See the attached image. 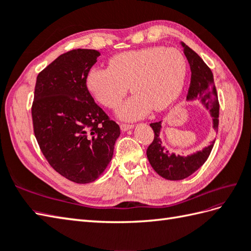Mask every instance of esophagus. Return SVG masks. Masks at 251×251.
Masks as SVG:
<instances>
[{
    "instance_id": "1",
    "label": "esophagus",
    "mask_w": 251,
    "mask_h": 251,
    "mask_svg": "<svg viewBox=\"0 0 251 251\" xmlns=\"http://www.w3.org/2000/svg\"><path fill=\"white\" fill-rule=\"evenodd\" d=\"M132 125H129V124H121V129H122V131H127V130H129V129H131L132 128Z\"/></svg>"
}]
</instances>
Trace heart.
Instances as JSON below:
<instances>
[{
	"instance_id": "obj_1",
	"label": "heart",
	"mask_w": 251,
	"mask_h": 251,
	"mask_svg": "<svg viewBox=\"0 0 251 251\" xmlns=\"http://www.w3.org/2000/svg\"><path fill=\"white\" fill-rule=\"evenodd\" d=\"M188 65L176 49L152 46L113 56L109 68H92L87 73L88 92L99 103L117 109L128 92L135 95L120 110V117L136 121L150 111H163L182 92Z\"/></svg>"
}]
</instances>
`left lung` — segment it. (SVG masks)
<instances>
[{
    "instance_id": "1",
    "label": "left lung",
    "mask_w": 251,
    "mask_h": 251,
    "mask_svg": "<svg viewBox=\"0 0 251 251\" xmlns=\"http://www.w3.org/2000/svg\"><path fill=\"white\" fill-rule=\"evenodd\" d=\"M183 52L189 61L191 69V83L186 101H200L206 110L209 111L212 127L218 132L219 125V101L215 86L214 75L204 60L191 50L188 45L181 42ZM150 126L154 131V139L147 150V156L153 169L167 180H182L190 177L204 164L214 148L216 139L211 140L210 145L202 148L190 155H177L165 148L161 139L162 121L151 123Z\"/></svg>"
}]
</instances>
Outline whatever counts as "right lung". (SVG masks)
<instances>
[{
  "label": "right lung",
  "mask_w": 251,
  "mask_h": 251,
  "mask_svg": "<svg viewBox=\"0 0 251 251\" xmlns=\"http://www.w3.org/2000/svg\"><path fill=\"white\" fill-rule=\"evenodd\" d=\"M99 56L95 50H70L36 77L32 121L37 143L50 166L75 183L100 177L121 135L86 86Z\"/></svg>",
  "instance_id": "right-lung-1"
}]
</instances>
